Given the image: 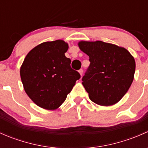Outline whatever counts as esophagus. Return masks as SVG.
<instances>
[{"mask_svg": "<svg viewBox=\"0 0 148 148\" xmlns=\"http://www.w3.org/2000/svg\"><path fill=\"white\" fill-rule=\"evenodd\" d=\"M79 74H80V75H82V74H83V69H79Z\"/></svg>", "mask_w": 148, "mask_h": 148, "instance_id": "34e87169", "label": "esophagus"}]
</instances>
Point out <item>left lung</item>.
Wrapping results in <instances>:
<instances>
[{
    "label": "left lung",
    "instance_id": "8db88e82",
    "mask_svg": "<svg viewBox=\"0 0 148 148\" xmlns=\"http://www.w3.org/2000/svg\"><path fill=\"white\" fill-rule=\"evenodd\" d=\"M78 45L89 57L90 64L82 77L89 99L102 106L118 102L133 81V56L125 48L101 41H82Z\"/></svg>",
    "mask_w": 148,
    "mask_h": 148
}]
</instances>
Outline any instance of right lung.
I'll use <instances>...</instances> for the list:
<instances>
[{
	"label": "right lung",
	"mask_w": 148,
	"mask_h": 148,
	"mask_svg": "<svg viewBox=\"0 0 148 148\" xmlns=\"http://www.w3.org/2000/svg\"><path fill=\"white\" fill-rule=\"evenodd\" d=\"M68 48L62 40L42 43L30 51L21 67L25 92L41 108L52 110L60 107L81 77L71 68V59L65 56Z\"/></svg>",
	"instance_id": "right-lung-1"
}]
</instances>
